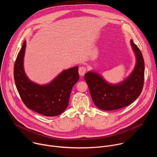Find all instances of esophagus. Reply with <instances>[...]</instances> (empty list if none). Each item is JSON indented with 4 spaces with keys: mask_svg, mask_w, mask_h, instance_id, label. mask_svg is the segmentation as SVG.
<instances>
[{
    "mask_svg": "<svg viewBox=\"0 0 157 157\" xmlns=\"http://www.w3.org/2000/svg\"><path fill=\"white\" fill-rule=\"evenodd\" d=\"M78 72H79V74L80 76L84 75V74L86 72V68L85 66H81V67H79Z\"/></svg>",
    "mask_w": 157,
    "mask_h": 157,
    "instance_id": "1",
    "label": "esophagus"
}]
</instances>
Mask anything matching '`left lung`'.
Listing matches in <instances>:
<instances>
[{"label": "left lung", "mask_w": 157, "mask_h": 157, "mask_svg": "<svg viewBox=\"0 0 157 157\" xmlns=\"http://www.w3.org/2000/svg\"><path fill=\"white\" fill-rule=\"evenodd\" d=\"M130 43L137 63L132 73L124 81L112 85L93 71L84 75L93 101L100 109L113 110L123 108L135 101L142 93L144 82V60L136 44L132 40Z\"/></svg>", "instance_id": "left-lung-1"}]
</instances>
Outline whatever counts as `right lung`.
Listing matches in <instances>:
<instances>
[{
    "label": "right lung",
    "mask_w": 157,
    "mask_h": 157,
    "mask_svg": "<svg viewBox=\"0 0 157 157\" xmlns=\"http://www.w3.org/2000/svg\"><path fill=\"white\" fill-rule=\"evenodd\" d=\"M26 42L17 57L13 75L20 96L30 109L44 116H56L63 113L68 105L73 86L79 78L78 66L66 70L50 84L38 85L29 79L23 66Z\"/></svg>",
    "instance_id": "right-lung-1"
}]
</instances>
